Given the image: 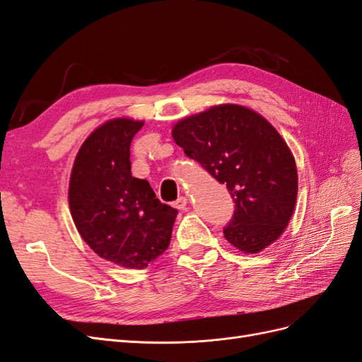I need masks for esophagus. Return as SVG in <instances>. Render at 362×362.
I'll return each instance as SVG.
<instances>
[{
  "mask_svg": "<svg viewBox=\"0 0 362 362\" xmlns=\"http://www.w3.org/2000/svg\"><path fill=\"white\" fill-rule=\"evenodd\" d=\"M187 204L189 199L185 198V196H180V198L173 202V206L178 208V210H187Z\"/></svg>",
  "mask_w": 362,
  "mask_h": 362,
  "instance_id": "34e87169",
  "label": "esophagus"
}]
</instances>
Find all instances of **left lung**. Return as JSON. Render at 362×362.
Here are the masks:
<instances>
[{"label": "left lung", "mask_w": 362, "mask_h": 362, "mask_svg": "<svg viewBox=\"0 0 362 362\" xmlns=\"http://www.w3.org/2000/svg\"><path fill=\"white\" fill-rule=\"evenodd\" d=\"M175 144L226 189L234 216L223 235L245 254H258L287 228L298 198V169L270 122L243 105L222 104L173 127Z\"/></svg>", "instance_id": "left-lung-1"}]
</instances>
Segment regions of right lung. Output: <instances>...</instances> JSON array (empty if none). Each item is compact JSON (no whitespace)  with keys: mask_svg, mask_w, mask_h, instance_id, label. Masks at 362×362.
I'll list each match as a JSON object with an SVG mask.
<instances>
[{"mask_svg":"<svg viewBox=\"0 0 362 362\" xmlns=\"http://www.w3.org/2000/svg\"><path fill=\"white\" fill-rule=\"evenodd\" d=\"M141 120L112 119L84 140L69 181L74 223L95 254L145 269L169 247L178 211L161 204L146 180L131 175L129 146Z\"/></svg>","mask_w":362,"mask_h":362,"instance_id":"add662e5","label":"right lung"}]
</instances>
